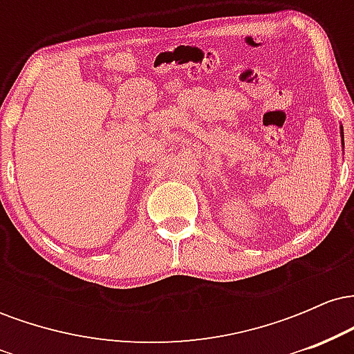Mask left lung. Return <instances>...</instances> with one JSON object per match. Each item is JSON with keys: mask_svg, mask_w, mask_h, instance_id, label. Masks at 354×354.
Here are the masks:
<instances>
[{"mask_svg": "<svg viewBox=\"0 0 354 354\" xmlns=\"http://www.w3.org/2000/svg\"><path fill=\"white\" fill-rule=\"evenodd\" d=\"M339 129H341V143H343V148H344V140H343V126H339Z\"/></svg>", "mask_w": 354, "mask_h": 354, "instance_id": "left-lung-1", "label": "left lung"}]
</instances>
